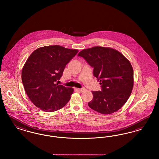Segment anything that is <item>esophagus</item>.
<instances>
[{
  "label": "esophagus",
  "mask_w": 159,
  "mask_h": 159,
  "mask_svg": "<svg viewBox=\"0 0 159 159\" xmlns=\"http://www.w3.org/2000/svg\"><path fill=\"white\" fill-rule=\"evenodd\" d=\"M76 90H77L78 91H79V92H83V91L85 90V88H78V89H76Z\"/></svg>",
  "instance_id": "1"
}]
</instances>
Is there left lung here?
I'll list each match as a JSON object with an SVG mask.
<instances>
[{"mask_svg": "<svg viewBox=\"0 0 159 159\" xmlns=\"http://www.w3.org/2000/svg\"><path fill=\"white\" fill-rule=\"evenodd\" d=\"M93 68V75L101 84V91H92L88 106L104 114L116 112L123 106L132 92L134 70L120 52L109 48L95 46L78 53Z\"/></svg>", "mask_w": 159, "mask_h": 159, "instance_id": "1", "label": "left lung"}]
</instances>
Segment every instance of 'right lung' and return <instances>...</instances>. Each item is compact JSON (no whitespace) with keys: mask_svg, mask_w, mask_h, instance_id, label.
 Returning <instances> with one entry per match:
<instances>
[{"mask_svg":"<svg viewBox=\"0 0 159 159\" xmlns=\"http://www.w3.org/2000/svg\"><path fill=\"white\" fill-rule=\"evenodd\" d=\"M77 52L61 46H47L36 49L26 61L21 73L22 82L27 96L39 108L55 111L70 99L73 89L56 82Z\"/></svg>","mask_w":159,"mask_h":159,"instance_id":"1","label":"right lung"}]
</instances>
